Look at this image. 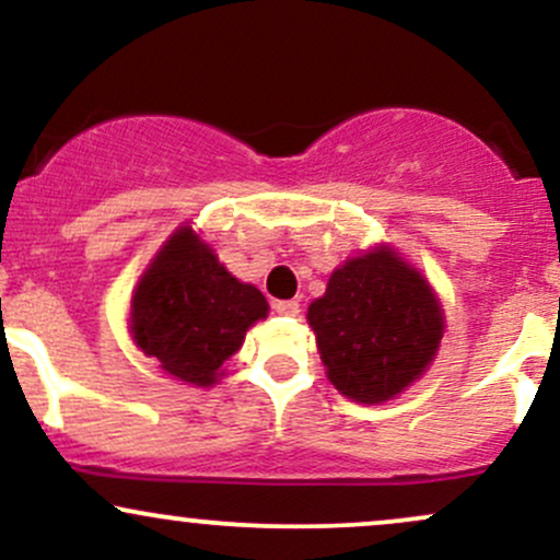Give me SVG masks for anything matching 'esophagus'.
I'll return each instance as SVG.
<instances>
[{
    "label": "esophagus",
    "mask_w": 560,
    "mask_h": 560,
    "mask_svg": "<svg viewBox=\"0 0 560 560\" xmlns=\"http://www.w3.org/2000/svg\"><path fill=\"white\" fill-rule=\"evenodd\" d=\"M273 311L284 318H294V316H300V302L298 300H279V302H273Z\"/></svg>",
    "instance_id": "esophagus-1"
}]
</instances>
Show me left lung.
<instances>
[{"label": "left lung", "mask_w": 560, "mask_h": 560, "mask_svg": "<svg viewBox=\"0 0 560 560\" xmlns=\"http://www.w3.org/2000/svg\"><path fill=\"white\" fill-rule=\"evenodd\" d=\"M326 376L363 405L395 400L427 374L445 334V307L419 268L387 242L334 268L307 307Z\"/></svg>", "instance_id": "1"}]
</instances>
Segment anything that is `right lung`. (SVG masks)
Segmentation results:
<instances>
[{
	"instance_id": "1",
	"label": "right lung",
	"mask_w": 560,
	"mask_h": 560,
	"mask_svg": "<svg viewBox=\"0 0 560 560\" xmlns=\"http://www.w3.org/2000/svg\"><path fill=\"white\" fill-rule=\"evenodd\" d=\"M262 318L268 302L260 289L236 279L199 231L184 223L139 276L128 334L144 355L160 361L165 376L208 389Z\"/></svg>"
}]
</instances>
